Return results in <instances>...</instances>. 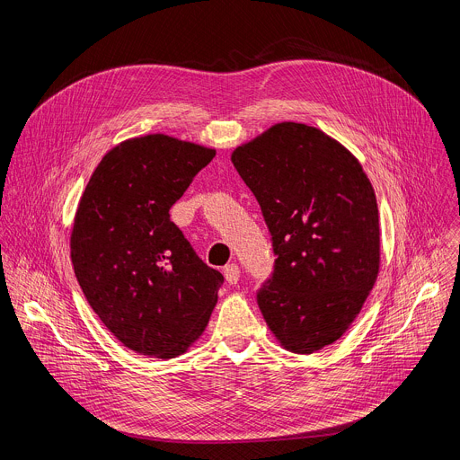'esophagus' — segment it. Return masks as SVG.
Returning a JSON list of instances; mask_svg holds the SVG:
<instances>
[{
    "label": "esophagus",
    "mask_w": 460,
    "mask_h": 460,
    "mask_svg": "<svg viewBox=\"0 0 460 460\" xmlns=\"http://www.w3.org/2000/svg\"><path fill=\"white\" fill-rule=\"evenodd\" d=\"M224 277L229 284H236L240 280V268L236 264H227L224 268Z\"/></svg>",
    "instance_id": "34e87169"
}]
</instances>
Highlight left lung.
<instances>
[{
  "label": "left lung",
  "instance_id": "obj_1",
  "mask_svg": "<svg viewBox=\"0 0 460 460\" xmlns=\"http://www.w3.org/2000/svg\"><path fill=\"white\" fill-rule=\"evenodd\" d=\"M277 256L256 293L277 341L309 355L339 341L380 266L375 190L358 160L320 128L284 121L234 149Z\"/></svg>",
  "mask_w": 460,
  "mask_h": 460
}]
</instances>
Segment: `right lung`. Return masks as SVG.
<instances>
[{
    "label": "right lung",
    "instance_id": "add662e5",
    "mask_svg": "<svg viewBox=\"0 0 460 460\" xmlns=\"http://www.w3.org/2000/svg\"><path fill=\"white\" fill-rule=\"evenodd\" d=\"M217 151L165 135L130 138L93 172L71 234L78 284L107 330L128 349L181 355L199 339L224 284L169 209Z\"/></svg>",
    "mask_w": 460,
    "mask_h": 460
}]
</instances>
